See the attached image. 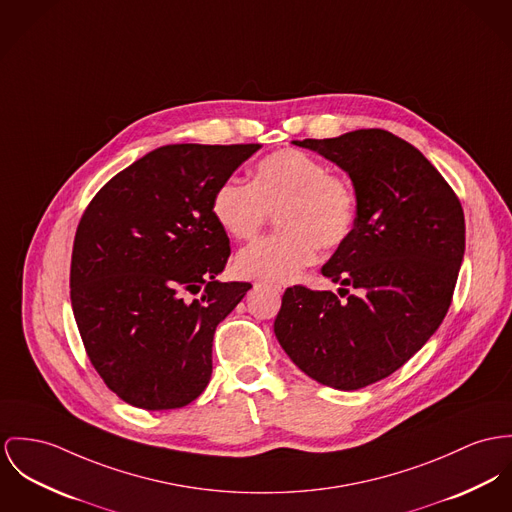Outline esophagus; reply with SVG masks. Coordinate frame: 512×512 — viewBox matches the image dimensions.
Returning <instances> with one entry per match:
<instances>
[{
  "label": "esophagus",
  "instance_id": "esophagus-1",
  "mask_svg": "<svg viewBox=\"0 0 512 512\" xmlns=\"http://www.w3.org/2000/svg\"><path fill=\"white\" fill-rule=\"evenodd\" d=\"M265 284H267L269 288H273V290L278 292V294H280V292H284V284H280V282H265Z\"/></svg>",
  "mask_w": 512,
  "mask_h": 512
}]
</instances>
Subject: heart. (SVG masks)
<instances>
[{
	"label": "heart",
	"instance_id": "heart-1",
	"mask_svg": "<svg viewBox=\"0 0 512 512\" xmlns=\"http://www.w3.org/2000/svg\"><path fill=\"white\" fill-rule=\"evenodd\" d=\"M216 224L237 241H253L278 212L275 236L243 249L237 273L267 282H288L314 265L323 249L353 234L358 200L354 187L312 154L284 148L257 161L251 183L224 179L210 202Z\"/></svg>",
	"mask_w": 512,
	"mask_h": 512
}]
</instances>
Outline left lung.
Instances as JSON below:
<instances>
[{
	"label": "left lung",
	"mask_w": 512,
	"mask_h": 512,
	"mask_svg": "<svg viewBox=\"0 0 512 512\" xmlns=\"http://www.w3.org/2000/svg\"><path fill=\"white\" fill-rule=\"evenodd\" d=\"M345 169L358 212L321 275L361 294L286 288L275 333L315 382L360 390L394 374L438 329L466 249L460 198L415 146L382 128L302 140Z\"/></svg>",
	"instance_id": "8db88e82"
}]
</instances>
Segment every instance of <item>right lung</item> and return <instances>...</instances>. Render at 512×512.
Returning <instances> with one entry per match:
<instances>
[{"label":"right lung","mask_w":512,"mask_h":512,"mask_svg":"<svg viewBox=\"0 0 512 512\" xmlns=\"http://www.w3.org/2000/svg\"><path fill=\"white\" fill-rule=\"evenodd\" d=\"M259 148L163 146L122 169L87 204L74 239L70 298L85 353L122 401L179 409L208 386L214 331L251 288L216 280L232 249L210 202Z\"/></svg>","instance_id":"add662e5"}]
</instances>
